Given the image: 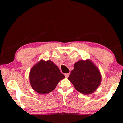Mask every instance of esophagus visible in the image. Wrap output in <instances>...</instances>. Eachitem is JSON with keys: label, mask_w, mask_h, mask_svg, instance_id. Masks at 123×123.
<instances>
[{"label": "esophagus", "mask_w": 123, "mask_h": 123, "mask_svg": "<svg viewBox=\"0 0 123 123\" xmlns=\"http://www.w3.org/2000/svg\"><path fill=\"white\" fill-rule=\"evenodd\" d=\"M69 74H70L69 73H66V74H64V75H65L66 78H68L69 76Z\"/></svg>", "instance_id": "obj_1"}]
</instances>
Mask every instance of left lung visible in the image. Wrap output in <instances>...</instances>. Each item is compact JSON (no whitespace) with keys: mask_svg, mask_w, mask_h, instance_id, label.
I'll return each instance as SVG.
<instances>
[{"mask_svg":"<svg viewBox=\"0 0 123 123\" xmlns=\"http://www.w3.org/2000/svg\"><path fill=\"white\" fill-rule=\"evenodd\" d=\"M68 79L77 91L88 95L94 93L100 86L101 76L98 68L90 60H80L74 64Z\"/></svg>","mask_w":123,"mask_h":123,"instance_id":"left-lung-1","label":"left lung"}]
</instances>
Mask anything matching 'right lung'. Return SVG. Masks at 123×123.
<instances>
[{
    "mask_svg": "<svg viewBox=\"0 0 123 123\" xmlns=\"http://www.w3.org/2000/svg\"><path fill=\"white\" fill-rule=\"evenodd\" d=\"M64 78L58 67L50 60L39 61L32 67L29 73L31 86L39 94L51 92Z\"/></svg>",
    "mask_w": 123,
    "mask_h": 123,
    "instance_id": "add662e5",
    "label": "right lung"
}]
</instances>
